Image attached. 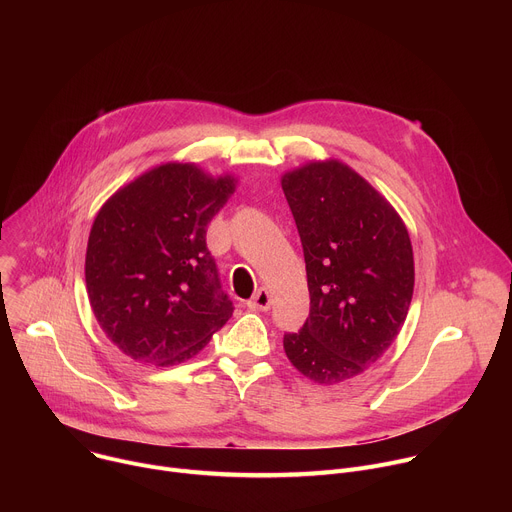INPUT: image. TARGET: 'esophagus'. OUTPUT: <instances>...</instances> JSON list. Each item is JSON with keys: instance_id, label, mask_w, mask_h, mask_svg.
<instances>
[{"instance_id": "34e87169", "label": "esophagus", "mask_w": 512, "mask_h": 512, "mask_svg": "<svg viewBox=\"0 0 512 512\" xmlns=\"http://www.w3.org/2000/svg\"><path fill=\"white\" fill-rule=\"evenodd\" d=\"M247 306H249V310L267 312V310L271 308V294H269V289H265V287L257 289V294L247 302Z\"/></svg>"}]
</instances>
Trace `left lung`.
Masks as SVG:
<instances>
[{
    "label": "left lung",
    "mask_w": 512,
    "mask_h": 512,
    "mask_svg": "<svg viewBox=\"0 0 512 512\" xmlns=\"http://www.w3.org/2000/svg\"><path fill=\"white\" fill-rule=\"evenodd\" d=\"M296 218L310 316L283 336L294 367L314 383L362 375L393 344L413 298V249L403 218L367 180L338 160L281 176Z\"/></svg>",
    "instance_id": "8db88e82"
}]
</instances>
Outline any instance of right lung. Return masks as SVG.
<instances>
[{"label":"right lung","mask_w":512,"mask_h":512,"mask_svg":"<svg viewBox=\"0 0 512 512\" xmlns=\"http://www.w3.org/2000/svg\"><path fill=\"white\" fill-rule=\"evenodd\" d=\"M237 188L190 162H166L121 186L91 227L85 279L93 314L129 358L172 367L233 316L206 249V227Z\"/></svg>","instance_id":"obj_1"}]
</instances>
